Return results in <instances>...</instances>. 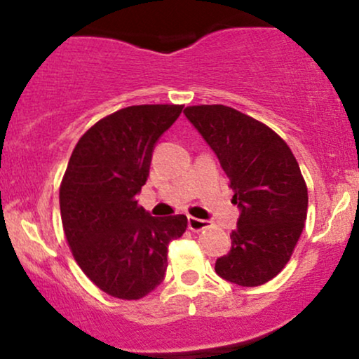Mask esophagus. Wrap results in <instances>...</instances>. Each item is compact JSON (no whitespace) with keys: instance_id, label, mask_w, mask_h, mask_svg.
Returning <instances> with one entry per match:
<instances>
[{"instance_id":"1","label":"esophagus","mask_w":359,"mask_h":359,"mask_svg":"<svg viewBox=\"0 0 359 359\" xmlns=\"http://www.w3.org/2000/svg\"><path fill=\"white\" fill-rule=\"evenodd\" d=\"M187 226H189V229H191V231H203V229L209 228V221H204V219H199V217L189 216Z\"/></svg>"}]
</instances>
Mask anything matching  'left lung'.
<instances>
[{
  "instance_id": "left-lung-1",
  "label": "left lung",
  "mask_w": 359,
  "mask_h": 359,
  "mask_svg": "<svg viewBox=\"0 0 359 359\" xmlns=\"http://www.w3.org/2000/svg\"><path fill=\"white\" fill-rule=\"evenodd\" d=\"M184 114L216 154L240 209L231 250L214 270L236 285H263L287 265L307 217L297 160L273 130L228 106H189Z\"/></svg>"
}]
</instances>
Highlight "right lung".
I'll use <instances>...</instances> for the list:
<instances>
[{"instance_id": "1", "label": "right lung", "mask_w": 359, "mask_h": 359, "mask_svg": "<svg viewBox=\"0 0 359 359\" xmlns=\"http://www.w3.org/2000/svg\"><path fill=\"white\" fill-rule=\"evenodd\" d=\"M182 108L128 106L102 118L77 142L62 179V226L74 258L113 297L137 300L158 287L168 243L187 228L184 214L150 216L137 199L156 142Z\"/></svg>"}]
</instances>
